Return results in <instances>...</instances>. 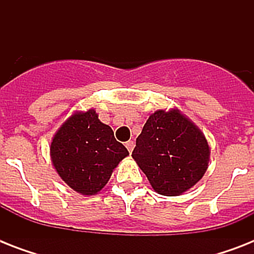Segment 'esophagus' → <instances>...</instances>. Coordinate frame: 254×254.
<instances>
[{"label":"esophagus","instance_id":"esophagus-1","mask_svg":"<svg viewBox=\"0 0 254 254\" xmlns=\"http://www.w3.org/2000/svg\"><path fill=\"white\" fill-rule=\"evenodd\" d=\"M125 146H127V149L129 150V153H131L133 149H134V142H133V141H127V142L125 143Z\"/></svg>","mask_w":254,"mask_h":254}]
</instances>
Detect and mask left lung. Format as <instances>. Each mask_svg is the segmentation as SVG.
<instances>
[{
    "instance_id": "obj_1",
    "label": "left lung",
    "mask_w": 254,
    "mask_h": 254,
    "mask_svg": "<svg viewBox=\"0 0 254 254\" xmlns=\"http://www.w3.org/2000/svg\"><path fill=\"white\" fill-rule=\"evenodd\" d=\"M131 157L155 192L178 196L203 178L209 146L200 129L179 109H159L143 125Z\"/></svg>"
}]
</instances>
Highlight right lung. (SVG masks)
<instances>
[{"instance_id":"1","label":"right lung","mask_w":254,"mask_h":254,"mask_svg":"<svg viewBox=\"0 0 254 254\" xmlns=\"http://www.w3.org/2000/svg\"><path fill=\"white\" fill-rule=\"evenodd\" d=\"M59 177L76 192L95 195L129 151L99 120L95 109L76 112L55 133L50 146Z\"/></svg>"}]
</instances>
